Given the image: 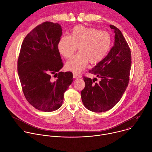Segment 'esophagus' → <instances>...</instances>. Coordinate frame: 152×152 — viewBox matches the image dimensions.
Wrapping results in <instances>:
<instances>
[{"mask_svg": "<svg viewBox=\"0 0 152 152\" xmlns=\"http://www.w3.org/2000/svg\"><path fill=\"white\" fill-rule=\"evenodd\" d=\"M73 76H74V78H77V79L81 78V75L80 74H79L78 73H75V72L73 73Z\"/></svg>", "mask_w": 152, "mask_h": 152, "instance_id": "1", "label": "esophagus"}]
</instances>
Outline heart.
Wrapping results in <instances>:
<instances>
[{
  "label": "heart",
  "mask_w": 152,
  "mask_h": 152,
  "mask_svg": "<svg viewBox=\"0 0 152 152\" xmlns=\"http://www.w3.org/2000/svg\"><path fill=\"white\" fill-rule=\"evenodd\" d=\"M111 45V37L104 31L81 25L75 26L70 36H63L57 48L64 58H70L77 49L78 53L66 63L67 69L79 72L89 63L94 64L102 61L107 55Z\"/></svg>",
  "instance_id": "heart-1"
}]
</instances>
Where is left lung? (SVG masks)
Wrapping results in <instances>:
<instances>
[{
	"label": "left lung",
	"mask_w": 152,
	"mask_h": 152,
	"mask_svg": "<svg viewBox=\"0 0 152 152\" xmlns=\"http://www.w3.org/2000/svg\"><path fill=\"white\" fill-rule=\"evenodd\" d=\"M115 42L107 56L89 72L99 78L83 77L85 87L82 102L88 110L104 112L113 108L121 98L129 82L132 65L130 49L121 31L113 25Z\"/></svg>",
	"instance_id": "left-lung-1"
}]
</instances>
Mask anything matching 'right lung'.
<instances>
[{"mask_svg": "<svg viewBox=\"0 0 152 152\" xmlns=\"http://www.w3.org/2000/svg\"><path fill=\"white\" fill-rule=\"evenodd\" d=\"M61 35L60 24L45 22L28 33L21 46L18 72L22 91L28 103L41 111L60 108L73 81L71 72H59L63 66L57 48Z\"/></svg>", "mask_w": 152, "mask_h": 152, "instance_id": "obj_1", "label": "right lung"}]
</instances>
